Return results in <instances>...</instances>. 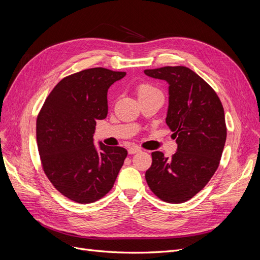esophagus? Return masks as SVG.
<instances>
[{
  "mask_svg": "<svg viewBox=\"0 0 260 260\" xmlns=\"http://www.w3.org/2000/svg\"><path fill=\"white\" fill-rule=\"evenodd\" d=\"M140 151H141V149L138 148V147H131V148H128V153L129 154H135V153L140 152Z\"/></svg>",
  "mask_w": 260,
  "mask_h": 260,
  "instance_id": "34e87169",
  "label": "esophagus"
}]
</instances>
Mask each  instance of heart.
Here are the masks:
<instances>
[{
	"mask_svg": "<svg viewBox=\"0 0 260 260\" xmlns=\"http://www.w3.org/2000/svg\"><path fill=\"white\" fill-rule=\"evenodd\" d=\"M155 88H153L151 85H148V84H141L137 87V95L140 96V95H144L146 93H149V91H152L154 90Z\"/></svg>",
	"mask_w": 260,
	"mask_h": 260,
	"instance_id": "obj_1",
	"label": "heart"
}]
</instances>
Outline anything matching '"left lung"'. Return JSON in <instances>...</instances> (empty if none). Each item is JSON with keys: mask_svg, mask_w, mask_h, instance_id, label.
<instances>
[{"mask_svg": "<svg viewBox=\"0 0 260 260\" xmlns=\"http://www.w3.org/2000/svg\"><path fill=\"white\" fill-rule=\"evenodd\" d=\"M148 77L170 84L166 124L178 148L171 157L152 152L146 180L153 193L167 203L193 198L218 169L227 127L219 97L207 83L183 66L145 70Z\"/></svg>", "mask_w": 260, "mask_h": 260, "instance_id": "8db88e82", "label": "left lung"}]
</instances>
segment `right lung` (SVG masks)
Here are the masks:
<instances>
[{
	"label": "right lung",
	"mask_w": 260,
	"mask_h": 260,
	"mask_svg": "<svg viewBox=\"0 0 260 260\" xmlns=\"http://www.w3.org/2000/svg\"><path fill=\"white\" fill-rule=\"evenodd\" d=\"M125 72L105 68L82 70L53 88L37 119L41 164L62 196L80 204L93 203L114 185L126 149L94 146L97 120L108 114L107 93Z\"/></svg>",
	"instance_id": "1"
}]
</instances>
